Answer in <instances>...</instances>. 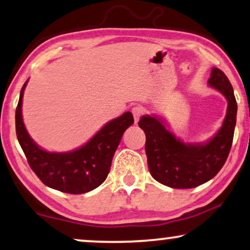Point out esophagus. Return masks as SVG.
Returning a JSON list of instances; mask_svg holds the SVG:
<instances>
[{"instance_id": "esophagus-1", "label": "esophagus", "mask_w": 250, "mask_h": 250, "mask_svg": "<svg viewBox=\"0 0 250 250\" xmlns=\"http://www.w3.org/2000/svg\"><path fill=\"white\" fill-rule=\"evenodd\" d=\"M143 112H144V110H143L142 106H135V107H132L131 113H132V115H133V119H135V124H137V122L139 121V119H140V117H142Z\"/></svg>"}]
</instances>
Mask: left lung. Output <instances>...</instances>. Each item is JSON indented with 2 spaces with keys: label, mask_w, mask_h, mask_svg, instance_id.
<instances>
[{
  "label": "left lung",
  "mask_w": 250,
  "mask_h": 250,
  "mask_svg": "<svg viewBox=\"0 0 250 250\" xmlns=\"http://www.w3.org/2000/svg\"><path fill=\"white\" fill-rule=\"evenodd\" d=\"M208 85L227 98L228 108L222 126L206 143L182 142L156 115H144L140 119L138 125L146 135L149 172L162 185L177 189L195 188L215 177L229 156L237 121L233 88L224 72L217 68L210 71Z\"/></svg>",
  "instance_id": "obj_1"
}]
</instances>
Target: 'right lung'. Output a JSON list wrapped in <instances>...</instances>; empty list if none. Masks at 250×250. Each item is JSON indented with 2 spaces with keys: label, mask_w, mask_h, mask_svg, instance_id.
Returning a JSON list of instances; mask_svg holds the SVG:
<instances>
[{
  "label": "right lung",
  "mask_w": 250,
  "mask_h": 250,
  "mask_svg": "<svg viewBox=\"0 0 250 250\" xmlns=\"http://www.w3.org/2000/svg\"><path fill=\"white\" fill-rule=\"evenodd\" d=\"M26 85L27 82L16 110V131L31 170L47 187L66 194H85L101 186L107 178L122 135L133 124L132 114L125 112L107 122L89 142L72 152H47L30 138L23 124L21 106Z\"/></svg>",
  "instance_id": "1"
}]
</instances>
